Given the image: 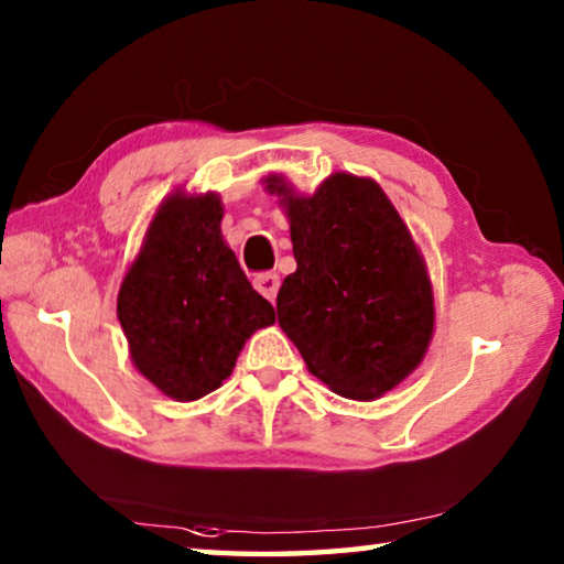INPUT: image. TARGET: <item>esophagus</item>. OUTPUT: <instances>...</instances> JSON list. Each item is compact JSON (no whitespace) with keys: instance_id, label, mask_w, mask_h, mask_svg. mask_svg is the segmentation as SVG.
<instances>
[{"instance_id":"1","label":"esophagus","mask_w":564,"mask_h":564,"mask_svg":"<svg viewBox=\"0 0 564 564\" xmlns=\"http://www.w3.org/2000/svg\"><path fill=\"white\" fill-rule=\"evenodd\" d=\"M253 285H256V291L261 293V296H265L268 301H275V293H279L281 281H279V275H275V273H261V275H256Z\"/></svg>"}]
</instances>
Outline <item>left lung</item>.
<instances>
[{
	"label": "left lung",
	"instance_id": "1",
	"mask_svg": "<svg viewBox=\"0 0 564 564\" xmlns=\"http://www.w3.org/2000/svg\"><path fill=\"white\" fill-rule=\"evenodd\" d=\"M263 183L279 195L296 258L275 301L283 334L338 397L397 389L432 344L434 291L394 203L351 173H330L311 195L279 173Z\"/></svg>",
	"mask_w": 564,
	"mask_h": 564
}]
</instances>
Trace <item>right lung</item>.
I'll return each instance as SVG.
<instances>
[{"label":"right lung","instance_id":"1","mask_svg":"<svg viewBox=\"0 0 564 564\" xmlns=\"http://www.w3.org/2000/svg\"><path fill=\"white\" fill-rule=\"evenodd\" d=\"M218 193L177 187L124 271L118 318L132 366L175 401L216 391L258 328L275 321L220 234Z\"/></svg>","mask_w":564,"mask_h":564}]
</instances>
